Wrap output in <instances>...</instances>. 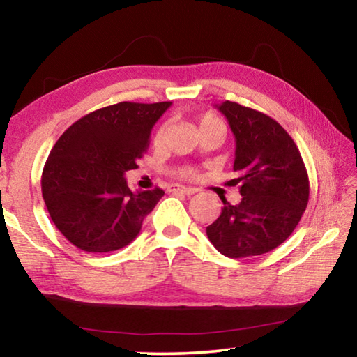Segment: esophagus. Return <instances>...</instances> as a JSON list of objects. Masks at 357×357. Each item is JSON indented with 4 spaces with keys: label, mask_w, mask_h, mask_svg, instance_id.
Returning <instances> with one entry per match:
<instances>
[{
    "label": "esophagus",
    "mask_w": 357,
    "mask_h": 357,
    "mask_svg": "<svg viewBox=\"0 0 357 357\" xmlns=\"http://www.w3.org/2000/svg\"><path fill=\"white\" fill-rule=\"evenodd\" d=\"M168 192L170 193H183V195H193L197 190L192 189V187L179 185V184H170L168 185Z\"/></svg>",
    "instance_id": "34e87169"
}]
</instances>
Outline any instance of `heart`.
I'll use <instances>...</instances> for the list:
<instances>
[{"label":"heart","mask_w":357,"mask_h":357,"mask_svg":"<svg viewBox=\"0 0 357 357\" xmlns=\"http://www.w3.org/2000/svg\"><path fill=\"white\" fill-rule=\"evenodd\" d=\"M208 129H220L225 132V123L217 116V114L214 113H206L203 114V116L198 119V130L203 132V130H208ZM164 134H165V124L160 126L159 129H157L155 132V137H154V142L155 143H160L162 138H164ZM181 176L184 178H193L195 176V172L192 170V168H185V170L181 172Z\"/></svg>","instance_id":"heart-1"}]
</instances>
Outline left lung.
Listing matches in <instances>:
<instances>
[{"mask_svg": "<svg viewBox=\"0 0 357 357\" xmlns=\"http://www.w3.org/2000/svg\"><path fill=\"white\" fill-rule=\"evenodd\" d=\"M236 140L234 165L243 200L223 202L206 227L211 243L228 258L263 255L294 231L309 203V174L293 138L268 114L225 100L215 105Z\"/></svg>", "mask_w": 357, "mask_h": 357, "instance_id": "1", "label": "left lung"}]
</instances>
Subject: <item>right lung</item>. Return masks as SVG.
Returning a JSON list of instances; mask_svg holds the SVG:
<instances>
[{
    "mask_svg": "<svg viewBox=\"0 0 357 357\" xmlns=\"http://www.w3.org/2000/svg\"><path fill=\"white\" fill-rule=\"evenodd\" d=\"M172 102H119L75 121L42 172V197L55 227L77 249L105 253L129 245L164 190L134 193L124 174L149 146L155 121Z\"/></svg>",
    "mask_w": 357,
    "mask_h": 357,
    "instance_id": "1",
    "label": "right lung"
}]
</instances>
